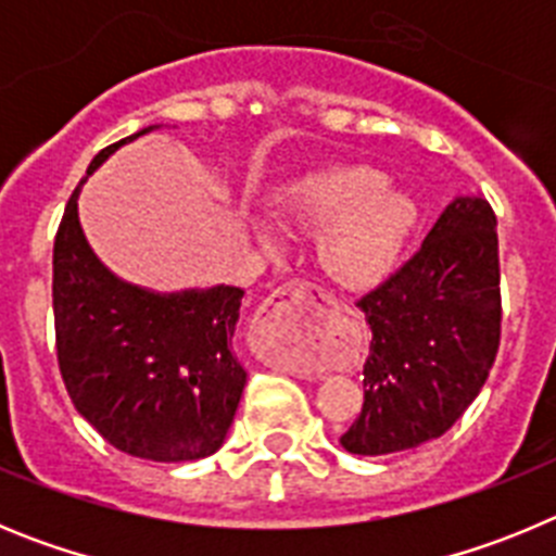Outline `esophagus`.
<instances>
[{
	"label": "esophagus",
	"instance_id": "obj_1",
	"mask_svg": "<svg viewBox=\"0 0 556 556\" xmlns=\"http://www.w3.org/2000/svg\"><path fill=\"white\" fill-rule=\"evenodd\" d=\"M328 301L320 287L308 281H292L275 289L264 301L262 333L269 339L275 356L289 358L303 356L312 351L314 342L323 337L326 328Z\"/></svg>",
	"mask_w": 556,
	"mask_h": 556
}]
</instances>
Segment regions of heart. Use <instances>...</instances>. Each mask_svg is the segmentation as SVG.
Listing matches in <instances>:
<instances>
[{
	"mask_svg": "<svg viewBox=\"0 0 556 556\" xmlns=\"http://www.w3.org/2000/svg\"><path fill=\"white\" fill-rule=\"evenodd\" d=\"M269 217L289 230L317 233V262L333 283L365 289L395 262L415 205L404 191L387 186L384 172L367 164H326L308 169L267 198ZM258 244H278L273 230L244 217Z\"/></svg>",
	"mask_w": 556,
	"mask_h": 556,
	"instance_id": "heart-1",
	"label": "heart"
}]
</instances>
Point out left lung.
I'll list each match as a JSON object with an SVG mask.
<instances>
[{
  "mask_svg": "<svg viewBox=\"0 0 556 556\" xmlns=\"http://www.w3.org/2000/svg\"><path fill=\"white\" fill-rule=\"evenodd\" d=\"M498 281L493 208L481 194L454 198L409 262L358 301L372 342L365 404L342 448L409 451L459 420L498 353Z\"/></svg>",
  "mask_w": 556,
  "mask_h": 556,
  "instance_id": "obj_1",
  "label": "left lung"
}]
</instances>
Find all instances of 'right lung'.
I'll list each match as a JSON object with an SVG mask.
<instances>
[{
	"label": "right lung",
	"instance_id": "right-lung-1",
	"mask_svg": "<svg viewBox=\"0 0 556 556\" xmlns=\"http://www.w3.org/2000/svg\"><path fill=\"white\" fill-rule=\"evenodd\" d=\"M155 127L97 152L86 175ZM80 186L63 211L52 255L58 365L68 397L125 454L152 462L211 456L228 437L248 381L230 351L244 289L155 292L122 281L83 233Z\"/></svg>",
	"mask_w": 556,
	"mask_h": 556
}]
</instances>
